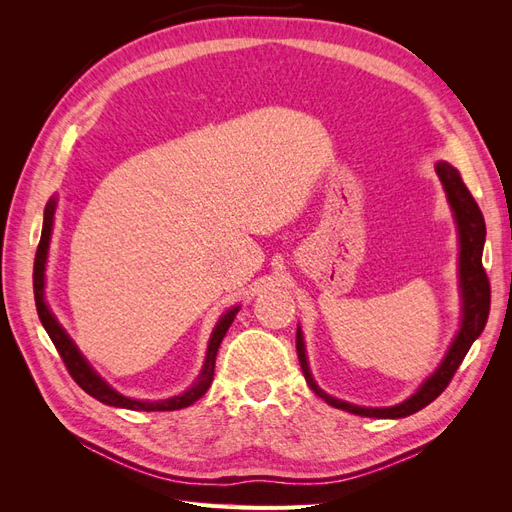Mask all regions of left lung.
<instances>
[{
  "label": "left lung",
  "instance_id": "1",
  "mask_svg": "<svg viewBox=\"0 0 512 512\" xmlns=\"http://www.w3.org/2000/svg\"><path fill=\"white\" fill-rule=\"evenodd\" d=\"M436 173L442 181L448 205H451L453 218L457 224V235H459V297H461L459 331L453 337L451 346H448L438 369L433 371L427 380H423V384L418 386L416 393H412L406 401H401L397 406L365 408V406H354V404H348V401L331 397L329 393H324L320 389L312 376V371H309L303 331L301 327H297V354H299L303 376L309 384V389L333 408L346 410L359 416H369V418H404L418 410H423L446 389L448 382H451V378L455 376V371L459 369L463 356L468 354L470 346L474 344V339L485 329L487 318H489V303H491V288H489L487 273L483 269V247H485V235H487L485 218L483 213H480L470 190L466 188V183L461 181V175L455 166L440 160L436 164Z\"/></svg>",
  "mask_w": 512,
  "mask_h": 512
}]
</instances>
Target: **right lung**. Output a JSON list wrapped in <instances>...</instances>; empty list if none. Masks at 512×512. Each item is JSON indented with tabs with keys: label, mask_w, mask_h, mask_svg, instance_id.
<instances>
[{
	"label": "right lung",
	"mask_w": 512,
	"mask_h": 512,
	"mask_svg": "<svg viewBox=\"0 0 512 512\" xmlns=\"http://www.w3.org/2000/svg\"><path fill=\"white\" fill-rule=\"evenodd\" d=\"M55 209H57V196H53L49 203L44 207V222H42V237L38 243V252H36V260H34V299H36V309L44 331L49 333L51 342L55 344L57 352L61 359H64L70 376L74 378V382L81 386V389L96 397L98 401L106 406L113 408H126V410H141V412H166V410H181L192 406L194 401H198L207 393V389L213 382V371H215V356H218V348L222 344V339L226 335V331L230 329L232 320H235L237 312L241 309V305H235L226 309V312L220 316L218 324L211 333L209 346H207V356L203 369H200L198 378L194 380V384L190 389H185L183 393L168 397V399H132L121 395L119 391H115L111 384H108L98 371L89 365V361L83 356V352L76 348L74 339L66 333V329L61 327L59 320L55 318V314L51 312V307L46 305L44 301V271H46V256H49V245H51V232H53V220H55Z\"/></svg>",
	"instance_id": "right-lung-1"
}]
</instances>
